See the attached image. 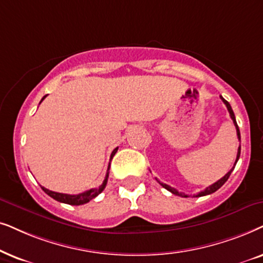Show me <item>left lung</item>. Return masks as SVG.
<instances>
[{
  "label": "left lung",
  "mask_w": 263,
  "mask_h": 263,
  "mask_svg": "<svg viewBox=\"0 0 263 263\" xmlns=\"http://www.w3.org/2000/svg\"><path fill=\"white\" fill-rule=\"evenodd\" d=\"M220 99L222 100V102L226 104V107H227V110H229V113H230V117H231V119H232L233 120V124H234V126H236V129H237V136H238V139H239L240 141V132H239V127H238V125H237V121H236V117H234V113H233V110H232V108H231V106H230V103L227 102V101L223 99L222 96H220ZM239 156H240V145H239V148H238V153H237V159H236V162H234V166H236V163H237V161H238V159H239ZM234 166L232 167V170L230 171V172H227L225 176H223L221 179L220 180H218L216 181V183H214V184H212L211 186H208L207 189H205V190H203V191H201V192H198L197 195H195V197H201V196H205V195H211V194H213V192H215L216 190H219L220 187L222 186L223 184L226 183L227 181V179H229L230 178V176H231V173H232V171H233V168H234ZM160 183V181H159ZM161 185H162V186L166 189V190H168V191H171L172 192L173 195H177V196H181V197H187V195H185V194H181V192H179V191H177L176 189H173V187H171V186H168V185H166V184H162V183H160Z\"/></svg>",
  "instance_id": "obj_1"
}]
</instances>
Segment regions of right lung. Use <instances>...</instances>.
<instances>
[{"mask_svg": "<svg viewBox=\"0 0 263 263\" xmlns=\"http://www.w3.org/2000/svg\"><path fill=\"white\" fill-rule=\"evenodd\" d=\"M44 99H45V96L43 97V99H42V101H43ZM42 101H41V102H42ZM117 152H118V148H115L113 150V153H111V155H110V160L113 159V156L115 155V153H117ZM108 171H109V167H108ZM108 176H109V172H107L106 178H104L102 185H101L99 189H90V190H87L85 192H82V194H78V195L60 194V192H54V191L48 190V189H45L43 186H42V190H43L47 195L50 196L51 198H54V199H56V201H59L61 203H67V204H72V205L85 204V203L91 201L92 198H95L96 196H99L101 192L104 190V187H106L107 181H108Z\"/></svg>", "mask_w": 263, "mask_h": 263, "instance_id": "1", "label": "right lung"}]
</instances>
